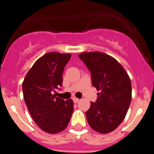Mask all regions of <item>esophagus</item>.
<instances>
[{"label":"esophagus","mask_w":154,"mask_h":154,"mask_svg":"<svg viewBox=\"0 0 154 154\" xmlns=\"http://www.w3.org/2000/svg\"><path fill=\"white\" fill-rule=\"evenodd\" d=\"M72 100H73V102H74L75 103H77L79 101V99L78 98H75V97L72 98Z\"/></svg>","instance_id":"1"}]
</instances>
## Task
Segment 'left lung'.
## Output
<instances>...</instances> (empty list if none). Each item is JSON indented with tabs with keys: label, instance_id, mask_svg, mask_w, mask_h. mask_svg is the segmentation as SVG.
<instances>
[{
	"label": "left lung",
	"instance_id": "8db88e82",
	"mask_svg": "<svg viewBox=\"0 0 154 154\" xmlns=\"http://www.w3.org/2000/svg\"><path fill=\"white\" fill-rule=\"evenodd\" d=\"M91 72L92 83L98 91L96 103L85 112L92 130L100 133L113 131L126 115L132 98L130 79L115 58L103 52L79 55Z\"/></svg>",
	"mask_w": 154,
	"mask_h": 154
}]
</instances>
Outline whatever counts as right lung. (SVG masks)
I'll return each instance as SVG.
<instances>
[{
	"label": "right lung",
	"mask_w": 154,
	"mask_h": 154,
	"mask_svg": "<svg viewBox=\"0 0 154 154\" xmlns=\"http://www.w3.org/2000/svg\"><path fill=\"white\" fill-rule=\"evenodd\" d=\"M71 54L49 52L38 58L22 83L24 99L31 117L48 133H58L67 127L73 112L72 99L53 95L62 85L64 68Z\"/></svg>",
	"instance_id": "obj_1"
}]
</instances>
